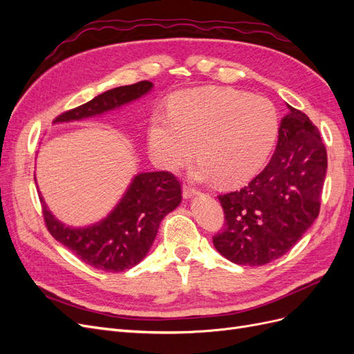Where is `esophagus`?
<instances>
[{"label":"esophagus","instance_id":"esophagus-1","mask_svg":"<svg viewBox=\"0 0 354 354\" xmlns=\"http://www.w3.org/2000/svg\"><path fill=\"white\" fill-rule=\"evenodd\" d=\"M196 195V190L195 189H192V187H189V186H185L183 187V198L185 199H192Z\"/></svg>","mask_w":354,"mask_h":354}]
</instances>
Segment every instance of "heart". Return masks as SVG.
<instances>
[{
    "mask_svg": "<svg viewBox=\"0 0 354 354\" xmlns=\"http://www.w3.org/2000/svg\"><path fill=\"white\" fill-rule=\"evenodd\" d=\"M277 112L270 100L230 87L181 91L171 112L156 111L149 127L155 162L174 171L198 155L202 181L239 186L264 167L277 136Z\"/></svg>",
    "mask_w": 354,
    "mask_h": 354,
    "instance_id": "b5f03b06",
    "label": "heart"
}]
</instances>
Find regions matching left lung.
Segmentation results:
<instances>
[{
  "label": "left lung",
  "instance_id": "obj_1",
  "mask_svg": "<svg viewBox=\"0 0 354 354\" xmlns=\"http://www.w3.org/2000/svg\"><path fill=\"white\" fill-rule=\"evenodd\" d=\"M276 151L248 186L220 195L226 224L212 238L234 264L263 266L301 239L319 216L326 176V149L308 116L286 103Z\"/></svg>",
  "mask_w": 354,
  "mask_h": 354
}]
</instances>
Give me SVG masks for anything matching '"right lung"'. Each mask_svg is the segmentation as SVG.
<instances>
[{
	"label": "right lung",
	"mask_w": 354,
	"mask_h": 354,
	"mask_svg": "<svg viewBox=\"0 0 354 354\" xmlns=\"http://www.w3.org/2000/svg\"><path fill=\"white\" fill-rule=\"evenodd\" d=\"M153 84L142 81L99 94L77 109L56 118L55 124L80 122L121 109L145 97ZM37 185V178H35ZM46 224L57 242L94 269L124 272L140 263L147 255L162 218L181 202L177 178L167 171L136 174L113 209L97 223L73 227L56 218L39 192Z\"/></svg>",
	"instance_id": "right-lung-1"
}]
</instances>
